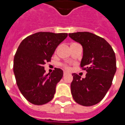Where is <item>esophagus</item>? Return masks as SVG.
Returning <instances> with one entry per match:
<instances>
[{
	"mask_svg": "<svg viewBox=\"0 0 125 125\" xmlns=\"http://www.w3.org/2000/svg\"><path fill=\"white\" fill-rule=\"evenodd\" d=\"M67 74H68V73H67L66 72H63V76H65V75H67Z\"/></svg>",
	"mask_w": 125,
	"mask_h": 125,
	"instance_id": "esophagus-1",
	"label": "esophagus"
}]
</instances>
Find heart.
<instances>
[{"instance_id": "b5f03b06", "label": "heart", "mask_w": 125, "mask_h": 125, "mask_svg": "<svg viewBox=\"0 0 125 125\" xmlns=\"http://www.w3.org/2000/svg\"><path fill=\"white\" fill-rule=\"evenodd\" d=\"M62 65L63 68H65L66 70H69V68H69V66H68L67 64H62Z\"/></svg>"}]
</instances>
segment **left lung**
<instances>
[{
    "label": "left lung",
    "instance_id": "8db88e82",
    "mask_svg": "<svg viewBox=\"0 0 125 125\" xmlns=\"http://www.w3.org/2000/svg\"><path fill=\"white\" fill-rule=\"evenodd\" d=\"M69 37L83 47L80 67L87 72L85 78L72 74L71 92L73 100L85 106L96 104L112 85L116 70L115 53L104 39L92 33H69Z\"/></svg>",
    "mask_w": 125,
    "mask_h": 125
}]
</instances>
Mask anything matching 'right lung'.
Instances as JSON below:
<instances>
[{
    "label": "right lung",
    "mask_w": 125,
    "mask_h": 125,
    "mask_svg": "<svg viewBox=\"0 0 125 125\" xmlns=\"http://www.w3.org/2000/svg\"><path fill=\"white\" fill-rule=\"evenodd\" d=\"M67 37L68 33L38 32L24 39L18 47L13 65L15 79L21 94L33 104H45L54 96L63 71L55 68L46 74L43 65Z\"/></svg>",
    "instance_id": "add662e5"
}]
</instances>
